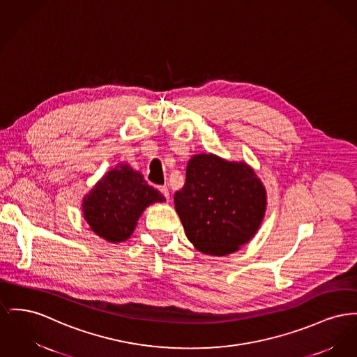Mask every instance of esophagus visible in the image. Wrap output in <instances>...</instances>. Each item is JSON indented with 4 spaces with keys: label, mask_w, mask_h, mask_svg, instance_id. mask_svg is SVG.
Here are the masks:
<instances>
[{
    "label": "esophagus",
    "mask_w": 357,
    "mask_h": 357,
    "mask_svg": "<svg viewBox=\"0 0 357 357\" xmlns=\"http://www.w3.org/2000/svg\"><path fill=\"white\" fill-rule=\"evenodd\" d=\"M159 190H160V192H162V194H163V195H165L167 199L169 198V191H168L167 186H160Z\"/></svg>",
    "instance_id": "esophagus-1"
}]
</instances>
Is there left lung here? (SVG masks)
Instances as JSON below:
<instances>
[{"label":"left lung","instance_id":"1","mask_svg":"<svg viewBox=\"0 0 357 357\" xmlns=\"http://www.w3.org/2000/svg\"><path fill=\"white\" fill-rule=\"evenodd\" d=\"M175 210L197 251L227 256L257 233L267 210V191L244 160L214 153L192 155Z\"/></svg>","mask_w":357,"mask_h":357}]
</instances>
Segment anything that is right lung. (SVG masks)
Masks as SVG:
<instances>
[{
  "instance_id": "obj_1",
  "label": "right lung",
  "mask_w": 357,
  "mask_h": 357,
  "mask_svg": "<svg viewBox=\"0 0 357 357\" xmlns=\"http://www.w3.org/2000/svg\"><path fill=\"white\" fill-rule=\"evenodd\" d=\"M165 201V195L149 186L140 171L119 163L84 195L82 214L98 237L117 244L132 236L148 206Z\"/></svg>"
}]
</instances>
